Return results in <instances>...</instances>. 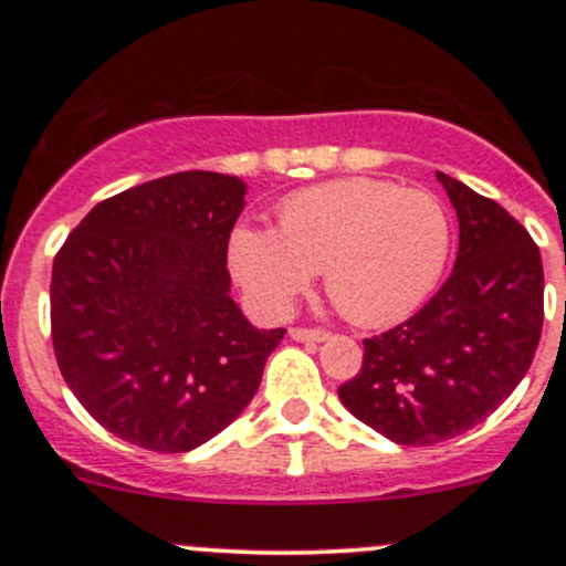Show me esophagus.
Listing matches in <instances>:
<instances>
[{
    "mask_svg": "<svg viewBox=\"0 0 566 566\" xmlns=\"http://www.w3.org/2000/svg\"><path fill=\"white\" fill-rule=\"evenodd\" d=\"M290 337L297 343H322L327 340L329 333H324V329H308V327H292L290 329Z\"/></svg>",
    "mask_w": 566,
    "mask_h": 566,
    "instance_id": "1",
    "label": "esophagus"
}]
</instances>
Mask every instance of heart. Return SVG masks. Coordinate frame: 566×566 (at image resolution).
<instances>
[{"label":"heart","instance_id":"b5f03b06","mask_svg":"<svg viewBox=\"0 0 566 566\" xmlns=\"http://www.w3.org/2000/svg\"><path fill=\"white\" fill-rule=\"evenodd\" d=\"M450 258V220L433 193L380 178H343L292 193L279 231L242 223L231 274L258 311L284 316L316 271L346 319L380 327L431 295Z\"/></svg>","mask_w":566,"mask_h":566}]
</instances>
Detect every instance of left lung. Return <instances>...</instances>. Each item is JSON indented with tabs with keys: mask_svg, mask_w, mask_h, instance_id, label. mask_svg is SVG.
Wrapping results in <instances>:
<instances>
[{
	"mask_svg": "<svg viewBox=\"0 0 566 566\" xmlns=\"http://www.w3.org/2000/svg\"><path fill=\"white\" fill-rule=\"evenodd\" d=\"M460 223L450 279L412 319L367 337L343 407L396 444H439L479 426L532 365L543 329V263L497 201L437 172Z\"/></svg>",
	"mask_w": 566,
	"mask_h": 566,
	"instance_id": "left-lung-1",
	"label": "left lung"
}]
</instances>
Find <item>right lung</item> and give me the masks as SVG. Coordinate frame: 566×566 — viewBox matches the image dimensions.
<instances>
[{
	"mask_svg": "<svg viewBox=\"0 0 566 566\" xmlns=\"http://www.w3.org/2000/svg\"><path fill=\"white\" fill-rule=\"evenodd\" d=\"M244 180L175 172L101 201L69 233L50 282L63 380L114 437L188 452L233 423L284 329L231 297L229 237Z\"/></svg>",
	"mask_w": 566,
	"mask_h": 566,
	"instance_id": "add662e5",
	"label": "right lung"
}]
</instances>
